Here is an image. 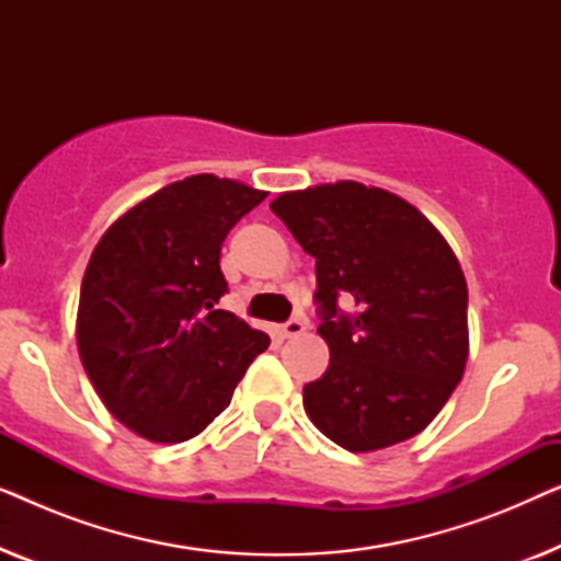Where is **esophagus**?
<instances>
[{"instance_id":"34e87169","label":"esophagus","mask_w":561,"mask_h":561,"mask_svg":"<svg viewBox=\"0 0 561 561\" xmlns=\"http://www.w3.org/2000/svg\"><path fill=\"white\" fill-rule=\"evenodd\" d=\"M306 332V319H290L283 324V336H288V340H296V336H301Z\"/></svg>"}]
</instances>
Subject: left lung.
<instances>
[{"mask_svg":"<svg viewBox=\"0 0 561 561\" xmlns=\"http://www.w3.org/2000/svg\"><path fill=\"white\" fill-rule=\"evenodd\" d=\"M271 209L317 257L329 367L304 386L311 424L347 451L424 432L470 352L467 280L449 242L405 198L357 181L286 191ZM342 300L356 304L355 318Z\"/></svg>","mask_w":561,"mask_h":561,"instance_id":"1","label":"left lung"}]
</instances>
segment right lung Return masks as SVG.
<instances>
[{
  "label": "right lung",
  "instance_id": "right-lung-1",
  "mask_svg": "<svg viewBox=\"0 0 561 561\" xmlns=\"http://www.w3.org/2000/svg\"><path fill=\"white\" fill-rule=\"evenodd\" d=\"M267 191L211 173L127 209L83 273L76 342L106 411L142 439L181 444L232 401L271 336L217 309L221 242Z\"/></svg>",
  "mask_w": 561,
  "mask_h": 561
}]
</instances>
